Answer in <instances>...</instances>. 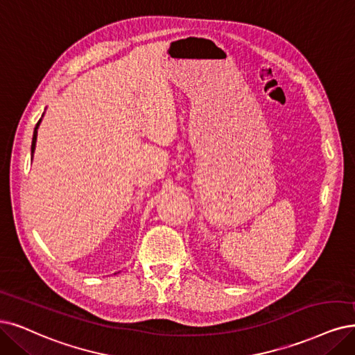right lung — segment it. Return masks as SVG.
<instances>
[{
  "label": "right lung",
  "mask_w": 355,
  "mask_h": 355,
  "mask_svg": "<svg viewBox=\"0 0 355 355\" xmlns=\"http://www.w3.org/2000/svg\"><path fill=\"white\" fill-rule=\"evenodd\" d=\"M39 123H41V120L37 121V124H36V127H35V131H33V140H32V153H33V150H35V143H36V136H37V127H39Z\"/></svg>",
  "instance_id": "add662e5"
}]
</instances>
